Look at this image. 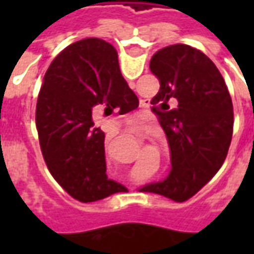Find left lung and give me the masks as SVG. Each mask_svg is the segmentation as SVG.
<instances>
[{"instance_id": "8db88e82", "label": "left lung", "mask_w": 254, "mask_h": 254, "mask_svg": "<svg viewBox=\"0 0 254 254\" xmlns=\"http://www.w3.org/2000/svg\"><path fill=\"white\" fill-rule=\"evenodd\" d=\"M150 70L160 80L152 97L171 150L170 175L141 188L177 202L193 196L218 172L233 132V104L215 64L190 45H170L152 55ZM179 106L169 109V102Z\"/></svg>"}]
</instances>
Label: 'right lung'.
Here are the masks:
<instances>
[{
    "mask_svg": "<svg viewBox=\"0 0 254 254\" xmlns=\"http://www.w3.org/2000/svg\"><path fill=\"white\" fill-rule=\"evenodd\" d=\"M134 97L117 51L99 38L66 46L48 67L36 103L39 144L49 172L74 199L94 202L126 190L106 175L104 132L94 127L93 110L126 114Z\"/></svg>",
    "mask_w": 254,
    "mask_h": 254,
    "instance_id": "add662e5",
    "label": "right lung"
}]
</instances>
